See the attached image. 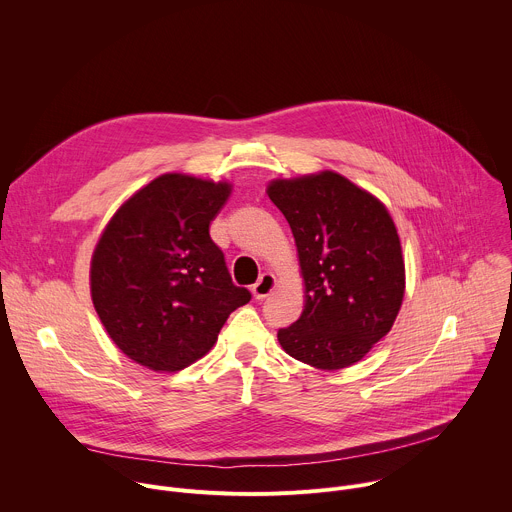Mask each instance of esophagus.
<instances>
[{
    "label": "esophagus",
    "mask_w": 512,
    "mask_h": 512,
    "mask_svg": "<svg viewBox=\"0 0 512 512\" xmlns=\"http://www.w3.org/2000/svg\"><path fill=\"white\" fill-rule=\"evenodd\" d=\"M275 285H277L275 275H273V273H263V275L259 277V281L251 287L253 300H265V298L271 294V291L275 289Z\"/></svg>",
    "instance_id": "esophagus-1"
}]
</instances>
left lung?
Here are the masks:
<instances>
[{"mask_svg": "<svg viewBox=\"0 0 512 512\" xmlns=\"http://www.w3.org/2000/svg\"><path fill=\"white\" fill-rule=\"evenodd\" d=\"M267 196L294 235L302 316L281 348L318 371L352 367L389 334L405 296V259L387 206L338 172L275 178Z\"/></svg>", "mask_w": 512, "mask_h": 512, "instance_id": "left-lung-1", "label": "left lung"}]
</instances>
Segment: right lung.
Instances as JSON below:
<instances>
[{"instance_id": "add662e5", "label": "right lung", "mask_w": 512, "mask_h": 512, "mask_svg": "<svg viewBox=\"0 0 512 512\" xmlns=\"http://www.w3.org/2000/svg\"><path fill=\"white\" fill-rule=\"evenodd\" d=\"M231 192L227 180L168 172L133 192L105 225L91 257L93 306L113 344L141 367H190L251 300L210 239Z\"/></svg>"}]
</instances>
